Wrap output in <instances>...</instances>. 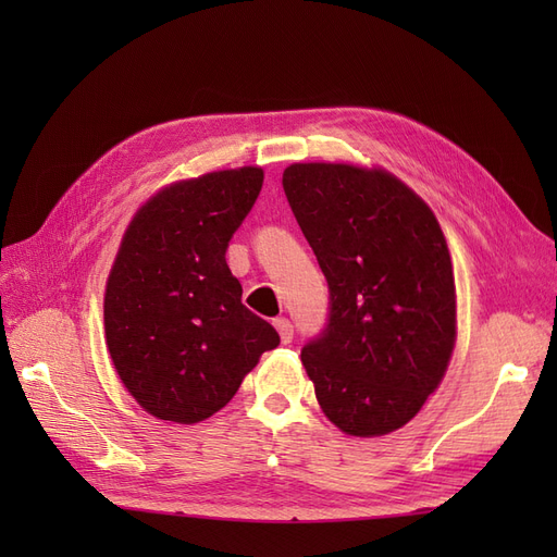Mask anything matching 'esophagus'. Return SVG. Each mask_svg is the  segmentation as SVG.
<instances>
[{"instance_id": "34e87169", "label": "esophagus", "mask_w": 557, "mask_h": 557, "mask_svg": "<svg viewBox=\"0 0 557 557\" xmlns=\"http://www.w3.org/2000/svg\"><path fill=\"white\" fill-rule=\"evenodd\" d=\"M274 327L278 330L283 344H290L293 342V325H290L288 318H276L274 320Z\"/></svg>"}]
</instances>
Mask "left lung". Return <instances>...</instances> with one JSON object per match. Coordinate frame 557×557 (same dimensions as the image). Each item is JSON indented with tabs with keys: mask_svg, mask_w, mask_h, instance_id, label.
<instances>
[{
	"mask_svg": "<svg viewBox=\"0 0 557 557\" xmlns=\"http://www.w3.org/2000/svg\"><path fill=\"white\" fill-rule=\"evenodd\" d=\"M283 190L330 285L327 330L301 350L315 399L344 434H391L442 385L458 339L442 225L383 166L293 162Z\"/></svg>",
	"mask_w": 557,
	"mask_h": 557,
	"instance_id": "obj_1",
	"label": "left lung"
}]
</instances>
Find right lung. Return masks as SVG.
I'll return each mask as SVG.
<instances>
[{"instance_id":"add662e5","label":"right lung","mask_w":557,"mask_h":557,"mask_svg":"<svg viewBox=\"0 0 557 557\" xmlns=\"http://www.w3.org/2000/svg\"><path fill=\"white\" fill-rule=\"evenodd\" d=\"M262 181V166H237L164 185L117 246L104 339L127 393L158 420L195 425L221 411L281 342L242 305V283L225 262Z\"/></svg>"}]
</instances>
